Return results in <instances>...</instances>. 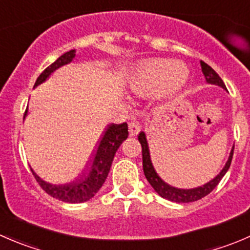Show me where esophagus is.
I'll list each match as a JSON object with an SVG mask.
<instances>
[{"label":"esophagus","mask_w":250,"mask_h":250,"mask_svg":"<svg viewBox=\"0 0 250 250\" xmlns=\"http://www.w3.org/2000/svg\"><path fill=\"white\" fill-rule=\"evenodd\" d=\"M128 128H129L130 137H134V135H137L138 133L140 132L139 123L135 122V121H132V122H129V125H128Z\"/></svg>","instance_id":"obj_1"}]
</instances>
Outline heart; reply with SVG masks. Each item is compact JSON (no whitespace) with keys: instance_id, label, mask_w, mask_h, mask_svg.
<instances>
[{"instance_id":"b5f03b06","label":"heart","mask_w":250,"mask_h":250,"mask_svg":"<svg viewBox=\"0 0 250 250\" xmlns=\"http://www.w3.org/2000/svg\"><path fill=\"white\" fill-rule=\"evenodd\" d=\"M176 78L173 80L171 76ZM188 72L179 62H170L168 60H151L141 66L137 76L130 83V88L135 93H150L155 90L172 88L178 89L185 83Z\"/></svg>"}]
</instances>
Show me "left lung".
Masks as SVG:
<instances>
[{
	"label": "left lung",
	"instance_id": "1",
	"mask_svg": "<svg viewBox=\"0 0 250 250\" xmlns=\"http://www.w3.org/2000/svg\"><path fill=\"white\" fill-rule=\"evenodd\" d=\"M201 69H202V72L206 77V81L208 83H211V84H218L220 87H223L224 89H226V85L224 84L223 80H221L220 76L209 66L207 62H204L203 60H201ZM138 140L141 144V153H143V169L144 174H145L146 179L150 183V185L152 186L153 190L161 196V197L166 198V200L173 201V202L178 203H188V202H195V201L201 200L204 196H207L208 193H210L214 188H216L220 180L223 179V176L225 175L226 172L229 170L231 166V161H232L233 156V148L230 153V157H229V161L226 162L225 167L223 168L220 174L215 176L213 180H210L209 183H207L206 185L200 186V188H190V190H183V188H175L169 186L168 184H166L160 176L156 173L155 168H153L152 163H151L150 158V151H148L147 143H146V138L144 132H141L139 135H138Z\"/></svg>",
	"mask_w": 250,
	"mask_h": 250
}]
</instances>
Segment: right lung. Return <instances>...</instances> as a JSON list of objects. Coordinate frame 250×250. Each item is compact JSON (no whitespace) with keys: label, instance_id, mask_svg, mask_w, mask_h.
I'll use <instances>...</instances> for the list:
<instances>
[{"label":"right lung","instance_id":"1","mask_svg":"<svg viewBox=\"0 0 250 250\" xmlns=\"http://www.w3.org/2000/svg\"><path fill=\"white\" fill-rule=\"evenodd\" d=\"M75 58V49L69 50L62 57L58 58L53 64H50L47 69L43 70L39 78L35 82V87L41 84L42 82L50 76L53 71L58 67L62 66L65 64H69ZM27 115V107L25 110L24 118ZM128 138V125L127 123H121V125H110L107 129L103 134L102 139L98 144L97 151L93 155L92 161L87 168V172L83 174L80 179L70 184H64V185H52V184L46 183L39 175L34 173L35 179L39 183V185L43 188L44 191L57 200L62 201L67 203H82L85 201L90 200L95 193L99 191L103 184L105 183L107 178V174L110 172L112 160L115 157V153L123 140Z\"/></svg>","mask_w":250,"mask_h":250}]
</instances>
